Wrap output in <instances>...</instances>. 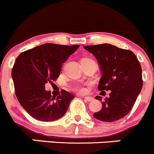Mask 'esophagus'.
Wrapping results in <instances>:
<instances>
[{
  "instance_id": "34e87169",
  "label": "esophagus",
  "mask_w": 154,
  "mask_h": 154,
  "mask_svg": "<svg viewBox=\"0 0 154 154\" xmlns=\"http://www.w3.org/2000/svg\"><path fill=\"white\" fill-rule=\"evenodd\" d=\"M84 99H85V100L87 102H90V101H91V100H93V97H85Z\"/></svg>"
}]
</instances>
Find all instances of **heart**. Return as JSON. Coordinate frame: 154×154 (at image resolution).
Instances as JSON below:
<instances>
[{
    "label": "heart",
    "mask_w": 154,
    "mask_h": 154,
    "mask_svg": "<svg viewBox=\"0 0 154 154\" xmlns=\"http://www.w3.org/2000/svg\"><path fill=\"white\" fill-rule=\"evenodd\" d=\"M86 60H89V59H86ZM87 85H88L87 83H81V82L75 83L71 85V89L77 94H83V93L86 92Z\"/></svg>",
    "instance_id": "1"
}]
</instances>
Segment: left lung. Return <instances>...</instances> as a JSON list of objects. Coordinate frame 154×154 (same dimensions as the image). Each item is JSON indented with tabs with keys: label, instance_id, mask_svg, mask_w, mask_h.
<instances>
[{
	"label": "left lung",
	"instance_id": "1",
	"mask_svg": "<svg viewBox=\"0 0 154 154\" xmlns=\"http://www.w3.org/2000/svg\"><path fill=\"white\" fill-rule=\"evenodd\" d=\"M97 59L102 72L98 90L110 91L102 102V108L94 117L113 122L127 116L133 109L142 90V67L134 53L110 44L84 46ZM105 94V93H104ZM101 100V96H97Z\"/></svg>",
	"mask_w": 154,
	"mask_h": 154
}]
</instances>
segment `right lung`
<instances>
[{
    "label": "right lung",
    "mask_w": 154,
    "mask_h": 154,
    "mask_svg": "<svg viewBox=\"0 0 154 154\" xmlns=\"http://www.w3.org/2000/svg\"><path fill=\"white\" fill-rule=\"evenodd\" d=\"M80 45L48 44L21 53L12 70L15 92L20 104L33 119L51 122L63 117L74 96L64 89L56 97L46 83L59 77L62 66Z\"/></svg>",
    "instance_id": "1"
}]
</instances>
